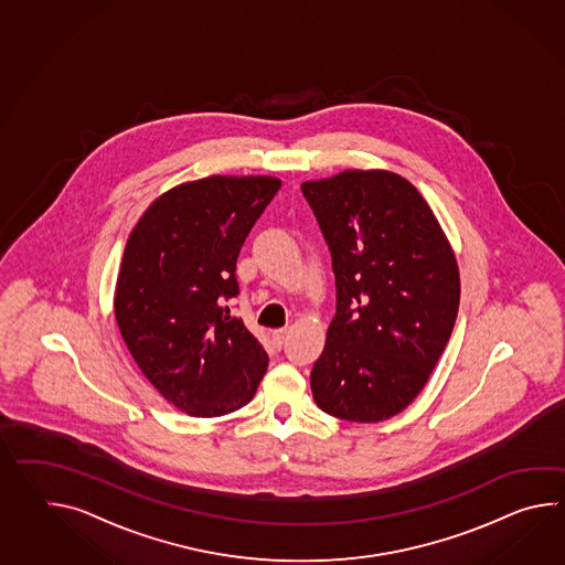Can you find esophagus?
<instances>
[{
  "mask_svg": "<svg viewBox=\"0 0 565 565\" xmlns=\"http://www.w3.org/2000/svg\"><path fill=\"white\" fill-rule=\"evenodd\" d=\"M288 330L286 328H279V330H276L274 332V342H276L277 349H281L284 344H286V340H288Z\"/></svg>",
  "mask_w": 565,
  "mask_h": 565,
  "instance_id": "esophagus-1",
  "label": "esophagus"
}]
</instances>
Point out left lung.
I'll return each instance as SVG.
<instances>
[{"label":"left lung","instance_id":"left-lung-1","mask_svg":"<svg viewBox=\"0 0 565 565\" xmlns=\"http://www.w3.org/2000/svg\"><path fill=\"white\" fill-rule=\"evenodd\" d=\"M337 279V313L313 363V402L375 424L414 402L450 340L460 276L438 218L385 170L303 182Z\"/></svg>","mask_w":565,"mask_h":565}]
</instances>
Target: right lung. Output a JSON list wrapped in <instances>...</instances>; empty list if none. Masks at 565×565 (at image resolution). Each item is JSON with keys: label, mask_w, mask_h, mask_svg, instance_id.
Masks as SVG:
<instances>
[{"label": "right lung", "mask_w": 565, "mask_h": 565, "mask_svg": "<svg viewBox=\"0 0 565 565\" xmlns=\"http://www.w3.org/2000/svg\"><path fill=\"white\" fill-rule=\"evenodd\" d=\"M281 189L271 175H209L168 190L134 226L115 289V318L141 373L192 417L252 402L267 352L231 316L237 257Z\"/></svg>", "instance_id": "add662e5"}]
</instances>
